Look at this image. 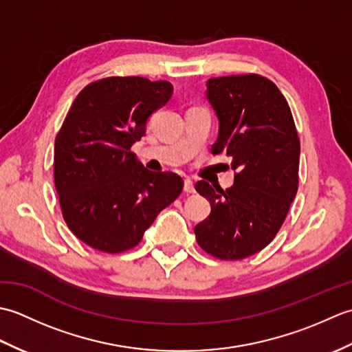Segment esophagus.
I'll return each mask as SVG.
<instances>
[{
	"label": "esophagus",
	"mask_w": 352,
	"mask_h": 352,
	"mask_svg": "<svg viewBox=\"0 0 352 352\" xmlns=\"http://www.w3.org/2000/svg\"><path fill=\"white\" fill-rule=\"evenodd\" d=\"M184 192L186 193L195 192V186H193V182L190 180V178H186V180H184Z\"/></svg>",
	"instance_id": "esophagus-1"
}]
</instances>
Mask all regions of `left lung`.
I'll return each mask as SVG.
<instances>
[{"label": "left lung", "mask_w": 352, "mask_h": 352, "mask_svg": "<svg viewBox=\"0 0 352 352\" xmlns=\"http://www.w3.org/2000/svg\"><path fill=\"white\" fill-rule=\"evenodd\" d=\"M206 96L219 121L212 153H227L237 174L226 190L204 180L195 184L212 212L193 231L210 256L241 260L271 243L286 219L298 190L300 139L271 80L257 74L210 78Z\"/></svg>", "instance_id": "left-lung-1"}]
</instances>
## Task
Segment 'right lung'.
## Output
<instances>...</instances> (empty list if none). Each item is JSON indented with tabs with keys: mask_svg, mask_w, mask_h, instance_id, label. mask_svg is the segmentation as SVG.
Returning a JSON list of instances; mask_svg holds the SVG:
<instances>
[{
	"mask_svg": "<svg viewBox=\"0 0 352 352\" xmlns=\"http://www.w3.org/2000/svg\"><path fill=\"white\" fill-rule=\"evenodd\" d=\"M172 92L169 81L110 77L72 102L56 138L54 182L69 230L92 248H134L182 193L180 175L148 170L130 151Z\"/></svg>",
	"mask_w": 352,
	"mask_h": 352,
	"instance_id": "1",
	"label": "right lung"
}]
</instances>
